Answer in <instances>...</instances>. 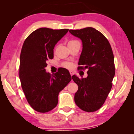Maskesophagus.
<instances>
[{"instance_id": "1", "label": "esophagus", "mask_w": 134, "mask_h": 134, "mask_svg": "<svg viewBox=\"0 0 134 134\" xmlns=\"http://www.w3.org/2000/svg\"><path fill=\"white\" fill-rule=\"evenodd\" d=\"M70 75H71V76H72L74 74V71H71V70H70Z\"/></svg>"}]
</instances>
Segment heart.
I'll return each instance as SVG.
<instances>
[{
    "mask_svg": "<svg viewBox=\"0 0 134 134\" xmlns=\"http://www.w3.org/2000/svg\"><path fill=\"white\" fill-rule=\"evenodd\" d=\"M73 41H70L68 42V44H70V43H71ZM63 65H64V67H67V68H71L72 67V64L70 63H64V64H63Z\"/></svg>",
    "mask_w": 134,
    "mask_h": 134,
    "instance_id": "obj_1",
    "label": "heart"
}]
</instances>
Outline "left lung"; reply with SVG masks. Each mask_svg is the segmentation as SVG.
Wrapping results in <instances>:
<instances>
[{
	"label": "left lung",
	"mask_w": 134,
	"mask_h": 134,
	"mask_svg": "<svg viewBox=\"0 0 134 134\" xmlns=\"http://www.w3.org/2000/svg\"><path fill=\"white\" fill-rule=\"evenodd\" d=\"M69 32L82 42L79 65L83 67L78 69L88 70L86 78L72 76L78 85L74 101L81 110L94 112L103 105L112 88L115 71L112 49L105 36L92 27Z\"/></svg>",
	"instance_id": "obj_1"
}]
</instances>
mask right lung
I'll return each mask as SVG.
<instances>
[{"instance_id": "right-lung-1", "label": "right lung", "mask_w": 134, "mask_h": 134, "mask_svg": "<svg viewBox=\"0 0 134 134\" xmlns=\"http://www.w3.org/2000/svg\"><path fill=\"white\" fill-rule=\"evenodd\" d=\"M68 29L41 28L25 41L20 55L19 79L29 105L37 112H49L58 103V94L71 80L69 70L61 68L51 75L47 61L54 57V48Z\"/></svg>"}]
</instances>
